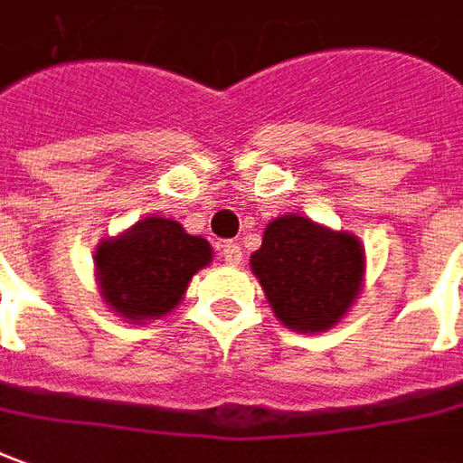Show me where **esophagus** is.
<instances>
[{
  "label": "esophagus",
  "mask_w": 463,
  "mask_h": 463,
  "mask_svg": "<svg viewBox=\"0 0 463 463\" xmlns=\"http://www.w3.org/2000/svg\"><path fill=\"white\" fill-rule=\"evenodd\" d=\"M220 256H222V260H225L228 266H238V263L243 260V248L238 243H232V241H228V243L220 245Z\"/></svg>",
  "instance_id": "obj_1"
}]
</instances>
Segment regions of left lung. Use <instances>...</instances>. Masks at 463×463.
<instances>
[{
  "instance_id": "obj_1",
  "label": "left lung",
  "mask_w": 463,
  "mask_h": 463,
  "mask_svg": "<svg viewBox=\"0 0 463 463\" xmlns=\"http://www.w3.org/2000/svg\"><path fill=\"white\" fill-rule=\"evenodd\" d=\"M250 269L279 322L317 335L332 329L363 291L364 248L352 232L284 215L266 225Z\"/></svg>"
}]
</instances>
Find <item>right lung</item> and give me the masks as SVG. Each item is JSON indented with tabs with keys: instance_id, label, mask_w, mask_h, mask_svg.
Segmentation results:
<instances>
[{
	"instance_id": "add662e5",
	"label": "right lung",
	"mask_w": 463,
	"mask_h": 463,
	"mask_svg": "<svg viewBox=\"0 0 463 463\" xmlns=\"http://www.w3.org/2000/svg\"><path fill=\"white\" fill-rule=\"evenodd\" d=\"M210 260L213 248L205 238L184 232L169 218L139 220L100 241L93 256L100 297L128 322L159 319L175 309L192 276Z\"/></svg>"
}]
</instances>
